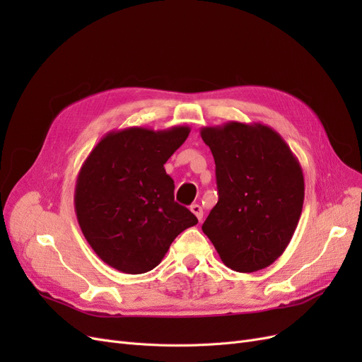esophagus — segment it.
<instances>
[{"label": "esophagus", "mask_w": 362, "mask_h": 362, "mask_svg": "<svg viewBox=\"0 0 362 362\" xmlns=\"http://www.w3.org/2000/svg\"><path fill=\"white\" fill-rule=\"evenodd\" d=\"M190 210H192V213L198 217V221L201 222L202 221V217H204V210H202V206L199 205V204H193L192 206H190Z\"/></svg>", "instance_id": "34e87169"}]
</instances>
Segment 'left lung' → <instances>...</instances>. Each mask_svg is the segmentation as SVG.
<instances>
[{
    "instance_id": "8db88e82",
    "label": "left lung",
    "mask_w": 362,
    "mask_h": 362,
    "mask_svg": "<svg viewBox=\"0 0 362 362\" xmlns=\"http://www.w3.org/2000/svg\"><path fill=\"white\" fill-rule=\"evenodd\" d=\"M216 163L218 201L202 225L223 264L252 273L273 264L299 223L305 182L299 160L262 124L204 127Z\"/></svg>"
}]
</instances>
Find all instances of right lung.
Here are the masks:
<instances>
[{
    "instance_id": "obj_1",
    "label": "right lung",
    "mask_w": 362,
    "mask_h": 362,
    "mask_svg": "<svg viewBox=\"0 0 362 362\" xmlns=\"http://www.w3.org/2000/svg\"><path fill=\"white\" fill-rule=\"evenodd\" d=\"M189 133V127L110 131L83 163L74 194L76 221L105 264L128 275L146 273L178 234L198 223L175 202V184L164 170Z\"/></svg>"
}]
</instances>
